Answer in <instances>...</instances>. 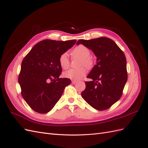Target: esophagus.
Segmentation results:
<instances>
[{"label": "esophagus", "mask_w": 148, "mask_h": 148, "mask_svg": "<svg viewBox=\"0 0 148 148\" xmlns=\"http://www.w3.org/2000/svg\"><path fill=\"white\" fill-rule=\"evenodd\" d=\"M71 83H72L73 84H77L78 83V82L75 81V80H72V81H71Z\"/></svg>", "instance_id": "1"}]
</instances>
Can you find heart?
<instances>
[{
    "label": "heart",
    "mask_w": 148,
    "mask_h": 148,
    "mask_svg": "<svg viewBox=\"0 0 148 148\" xmlns=\"http://www.w3.org/2000/svg\"><path fill=\"white\" fill-rule=\"evenodd\" d=\"M73 56H78L82 58L80 62V66L85 65L89 67L92 65V60L91 59V51L89 49L84 45L80 44L74 48L72 52ZM59 64L63 69H66L70 65V59L69 53L66 52L62 53L59 59ZM87 70L85 67H81L79 69H71L64 73V76L66 78L78 81L82 79L86 75Z\"/></svg>",
    "instance_id": "1"
}]
</instances>
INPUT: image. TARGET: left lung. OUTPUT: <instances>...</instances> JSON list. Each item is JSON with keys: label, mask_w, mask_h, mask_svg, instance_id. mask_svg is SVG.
Here are the masks:
<instances>
[{"label": "left lung", "mask_w": 148, "mask_h": 148, "mask_svg": "<svg viewBox=\"0 0 148 148\" xmlns=\"http://www.w3.org/2000/svg\"><path fill=\"white\" fill-rule=\"evenodd\" d=\"M80 44L97 57L96 65L87 77L92 81L85 82L86 88L82 96L94 109L106 110L122 95L128 78L126 57L117 44L108 38L79 39L77 44Z\"/></svg>", "instance_id": "8db88e82"}]
</instances>
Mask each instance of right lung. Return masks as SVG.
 <instances>
[{
	"instance_id": "1",
	"label": "right lung",
	"mask_w": 148,
	"mask_h": 148,
	"mask_svg": "<svg viewBox=\"0 0 148 148\" xmlns=\"http://www.w3.org/2000/svg\"><path fill=\"white\" fill-rule=\"evenodd\" d=\"M76 40L60 41L45 39L37 43L22 61L18 77L21 95L35 112L46 114L60 99L69 78H59L60 56L76 43Z\"/></svg>"
}]
</instances>
